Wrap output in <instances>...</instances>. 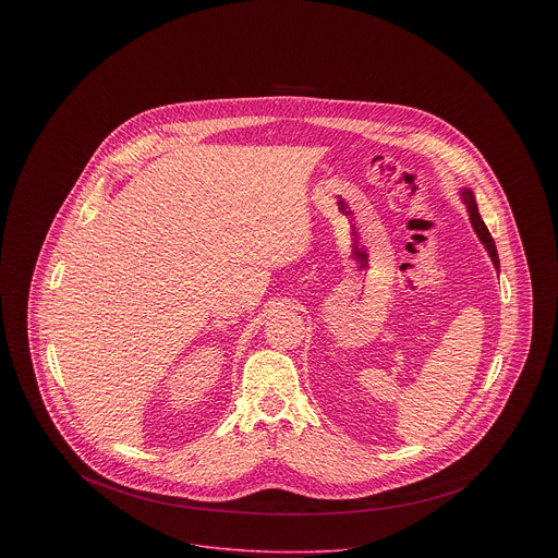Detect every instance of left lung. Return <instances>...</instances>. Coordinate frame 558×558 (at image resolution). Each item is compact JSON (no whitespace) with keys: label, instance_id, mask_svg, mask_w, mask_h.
Listing matches in <instances>:
<instances>
[{"label":"left lung","instance_id":"obj_1","mask_svg":"<svg viewBox=\"0 0 558 558\" xmlns=\"http://www.w3.org/2000/svg\"><path fill=\"white\" fill-rule=\"evenodd\" d=\"M462 199H464V204H466V208H469V213H471V223H473V228H475V232H477L478 240L485 244V248H487V253H489V257H492L494 266L498 268V266H500V262H498L496 244H494L492 234L487 232V228H485L483 219L478 217L477 204H475V195H473L469 189H464V191H462Z\"/></svg>","mask_w":558,"mask_h":558}]
</instances>
